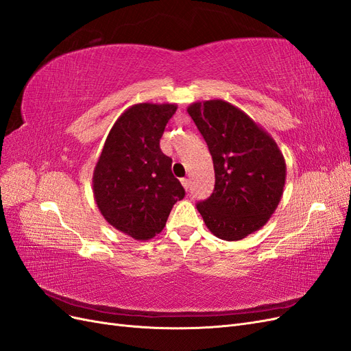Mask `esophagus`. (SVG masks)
Returning <instances> with one entry per match:
<instances>
[{"label":"esophagus","mask_w":351,"mask_h":351,"mask_svg":"<svg viewBox=\"0 0 351 351\" xmlns=\"http://www.w3.org/2000/svg\"><path fill=\"white\" fill-rule=\"evenodd\" d=\"M182 184H183V187H184L186 190H189V186H190L189 178H182Z\"/></svg>","instance_id":"esophagus-1"}]
</instances>
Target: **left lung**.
<instances>
[{
    "mask_svg": "<svg viewBox=\"0 0 351 351\" xmlns=\"http://www.w3.org/2000/svg\"><path fill=\"white\" fill-rule=\"evenodd\" d=\"M209 147L215 169L212 195L196 205L212 234L227 241L247 237L267 224L285 184L278 145L259 124L222 99L187 108Z\"/></svg>",
    "mask_w": 351,
    "mask_h": 351,
    "instance_id": "left-lung-1",
    "label": "left lung"
}]
</instances>
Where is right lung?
<instances>
[{
  "label": "right lung",
  "mask_w": 351,
  "mask_h": 351,
  "mask_svg": "<svg viewBox=\"0 0 351 351\" xmlns=\"http://www.w3.org/2000/svg\"><path fill=\"white\" fill-rule=\"evenodd\" d=\"M176 110V104L132 105L114 123L93 169V196L102 217L134 240L159 234L186 195L173 176V159L159 147Z\"/></svg>",
  "instance_id": "right-lung-1"
}]
</instances>
